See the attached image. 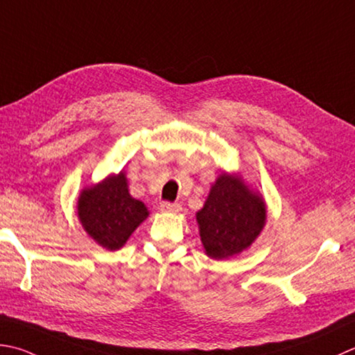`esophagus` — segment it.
Listing matches in <instances>:
<instances>
[{
  "instance_id": "obj_1",
  "label": "esophagus",
  "mask_w": 355,
  "mask_h": 355,
  "mask_svg": "<svg viewBox=\"0 0 355 355\" xmlns=\"http://www.w3.org/2000/svg\"><path fill=\"white\" fill-rule=\"evenodd\" d=\"M159 209H162L163 212L177 214V212L182 211V206L177 205V203H169V201H164V203H162V206H159Z\"/></svg>"
}]
</instances>
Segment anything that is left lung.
<instances>
[{"label":"left lung","mask_w":355,"mask_h":355,"mask_svg":"<svg viewBox=\"0 0 355 355\" xmlns=\"http://www.w3.org/2000/svg\"><path fill=\"white\" fill-rule=\"evenodd\" d=\"M196 217L205 254L226 260L259 239L266 226L268 207L261 193L240 172H221Z\"/></svg>","instance_id":"1"}]
</instances>
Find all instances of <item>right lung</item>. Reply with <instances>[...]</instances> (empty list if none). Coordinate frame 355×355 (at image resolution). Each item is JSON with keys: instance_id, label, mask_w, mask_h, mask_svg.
<instances>
[{"instance_id": "add662e5", "label": "right lung", "mask_w": 355, "mask_h": 355, "mask_svg": "<svg viewBox=\"0 0 355 355\" xmlns=\"http://www.w3.org/2000/svg\"><path fill=\"white\" fill-rule=\"evenodd\" d=\"M76 215L96 245L118 251L149 217V209L143 201L130 196L126 172L120 171L83 187L76 201Z\"/></svg>"}]
</instances>
